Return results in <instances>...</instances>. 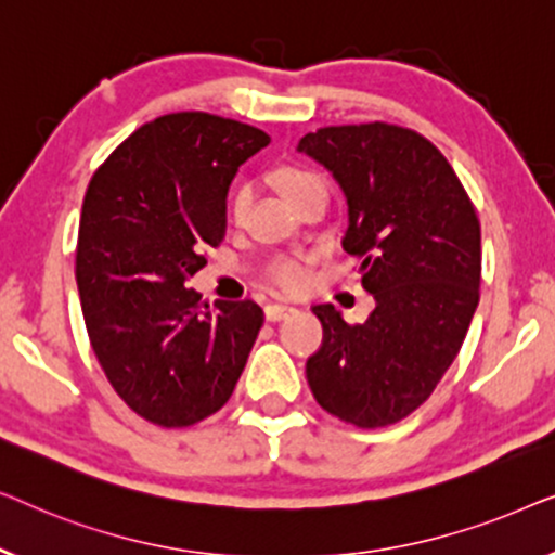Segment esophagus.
Returning <instances> with one entry per match:
<instances>
[{"label": "esophagus", "instance_id": "esophagus-1", "mask_svg": "<svg viewBox=\"0 0 555 555\" xmlns=\"http://www.w3.org/2000/svg\"><path fill=\"white\" fill-rule=\"evenodd\" d=\"M293 313L295 308L285 306V302H270V306H264V318H268V321H283V318Z\"/></svg>", "mask_w": 555, "mask_h": 555}]
</instances>
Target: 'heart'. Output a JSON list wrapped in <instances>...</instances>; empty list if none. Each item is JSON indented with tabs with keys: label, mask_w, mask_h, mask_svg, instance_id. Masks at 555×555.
Listing matches in <instances>:
<instances>
[{
	"label": "heart",
	"mask_w": 555,
	"mask_h": 555,
	"mask_svg": "<svg viewBox=\"0 0 555 555\" xmlns=\"http://www.w3.org/2000/svg\"><path fill=\"white\" fill-rule=\"evenodd\" d=\"M278 184H280V192L285 194V199L291 202L300 192H306V189H310V186L323 184V181L318 179L313 171L300 169V166H283V169L278 171ZM245 202H247V186L240 184L237 189H234L232 204H230L234 217L240 215L242 207H245ZM272 283H275L283 293H300L302 287L310 283L308 264L302 260H295V257L280 260L275 268H272Z\"/></svg>",
	"instance_id": "1"
}]
</instances>
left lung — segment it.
<instances>
[{"label": "left lung", "mask_w": 555, "mask_h": 555, "mask_svg": "<svg viewBox=\"0 0 555 555\" xmlns=\"http://www.w3.org/2000/svg\"><path fill=\"white\" fill-rule=\"evenodd\" d=\"M298 151L344 189V249L376 300L366 323L313 306L323 344L306 363L308 386L340 422L389 427L429 399L467 336L480 300V219L442 151L412 128L325 126Z\"/></svg>", "instance_id": "8db88e82"}]
</instances>
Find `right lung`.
Here are the masks:
<instances>
[{
    "label": "right lung",
    "instance_id": "obj_1",
    "mask_svg": "<svg viewBox=\"0 0 555 555\" xmlns=\"http://www.w3.org/2000/svg\"><path fill=\"white\" fill-rule=\"evenodd\" d=\"M270 135L202 111L133 131L90 179L75 280L95 359L135 414L166 429L219 412L245 369L262 308L184 287L224 240L227 192Z\"/></svg>",
    "mask_w": 555,
    "mask_h": 555
}]
</instances>
